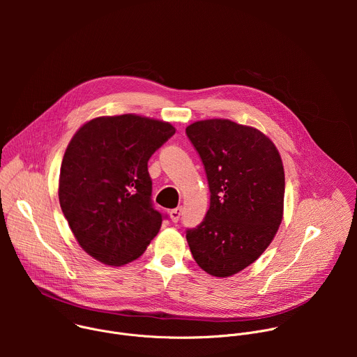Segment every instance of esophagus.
I'll use <instances>...</instances> for the list:
<instances>
[{
	"label": "esophagus",
	"instance_id": "obj_1",
	"mask_svg": "<svg viewBox=\"0 0 357 357\" xmlns=\"http://www.w3.org/2000/svg\"><path fill=\"white\" fill-rule=\"evenodd\" d=\"M181 213H182V208H175V209H172L171 212H169V218H171V220L175 223V222H178L179 220V218H181Z\"/></svg>",
	"mask_w": 357,
	"mask_h": 357
}]
</instances>
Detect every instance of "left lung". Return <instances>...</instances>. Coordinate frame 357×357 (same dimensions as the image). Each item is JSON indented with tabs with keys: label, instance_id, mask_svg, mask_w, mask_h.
Returning a JSON list of instances; mask_svg holds the SVG:
<instances>
[{
	"label": "left lung",
	"instance_id": "1",
	"mask_svg": "<svg viewBox=\"0 0 357 357\" xmlns=\"http://www.w3.org/2000/svg\"><path fill=\"white\" fill-rule=\"evenodd\" d=\"M208 175L211 206L186 240L197 266L219 278L256 261L284 216L285 175L280 152L260 130L227 119L186 127Z\"/></svg>",
	"mask_w": 357,
	"mask_h": 357
}]
</instances>
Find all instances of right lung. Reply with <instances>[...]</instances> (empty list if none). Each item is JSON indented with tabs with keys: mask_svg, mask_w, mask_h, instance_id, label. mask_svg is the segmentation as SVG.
Masks as SVG:
<instances>
[{
	"mask_svg": "<svg viewBox=\"0 0 357 357\" xmlns=\"http://www.w3.org/2000/svg\"><path fill=\"white\" fill-rule=\"evenodd\" d=\"M162 120L101 116L72 137L61 165L59 203L79 245L121 267L141 257L162 225L151 205L148 160L175 134Z\"/></svg>",
	"mask_w": 357,
	"mask_h": 357,
	"instance_id": "add662e5",
	"label": "right lung"
}]
</instances>
